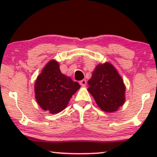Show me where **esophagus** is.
<instances>
[{
  "mask_svg": "<svg viewBox=\"0 0 157 157\" xmlns=\"http://www.w3.org/2000/svg\"><path fill=\"white\" fill-rule=\"evenodd\" d=\"M80 84L82 86H85L86 85V80H82L80 81Z\"/></svg>",
  "mask_w": 157,
  "mask_h": 157,
  "instance_id": "esophagus-1",
  "label": "esophagus"
}]
</instances>
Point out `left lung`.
Masks as SVG:
<instances>
[{
    "label": "left lung",
    "instance_id": "1",
    "mask_svg": "<svg viewBox=\"0 0 157 157\" xmlns=\"http://www.w3.org/2000/svg\"><path fill=\"white\" fill-rule=\"evenodd\" d=\"M88 84V91L103 111L114 112L125 102L123 80L109 63L97 65Z\"/></svg>",
    "mask_w": 157,
    "mask_h": 157
}]
</instances>
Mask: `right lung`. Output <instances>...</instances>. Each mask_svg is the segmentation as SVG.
Wrapping results in <instances>:
<instances>
[{
  "instance_id": "1",
  "label": "right lung",
  "mask_w": 157,
  "mask_h": 157,
  "mask_svg": "<svg viewBox=\"0 0 157 157\" xmlns=\"http://www.w3.org/2000/svg\"><path fill=\"white\" fill-rule=\"evenodd\" d=\"M80 84L61 73L58 62L52 60L45 66L35 84V99L44 111L57 113L68 105Z\"/></svg>"
}]
</instances>
